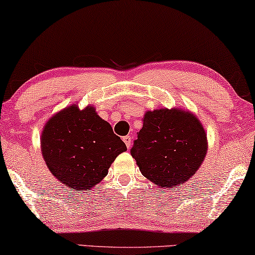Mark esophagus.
I'll return each instance as SVG.
<instances>
[{"label":"esophagus","mask_w":255,"mask_h":255,"mask_svg":"<svg viewBox=\"0 0 255 255\" xmlns=\"http://www.w3.org/2000/svg\"><path fill=\"white\" fill-rule=\"evenodd\" d=\"M123 141L125 142V144H127V147L130 148L131 142H132V136L131 135H125V136H123Z\"/></svg>","instance_id":"34e87169"}]
</instances>
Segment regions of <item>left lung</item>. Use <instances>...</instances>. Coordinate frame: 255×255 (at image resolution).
<instances>
[{
  "mask_svg": "<svg viewBox=\"0 0 255 255\" xmlns=\"http://www.w3.org/2000/svg\"><path fill=\"white\" fill-rule=\"evenodd\" d=\"M131 148L141 173L160 188L185 183L202 165L206 133L197 117L182 109H156L143 116Z\"/></svg>",
  "mask_w": 255,
  "mask_h": 255,
  "instance_id": "obj_1",
  "label": "left lung"
}]
</instances>
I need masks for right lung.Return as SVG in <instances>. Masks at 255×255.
<instances>
[{
	"label": "right lung",
	"mask_w": 255,
	"mask_h": 255,
	"mask_svg": "<svg viewBox=\"0 0 255 255\" xmlns=\"http://www.w3.org/2000/svg\"><path fill=\"white\" fill-rule=\"evenodd\" d=\"M41 148L51 173L76 190L97 186L117 156L127 150L95 107L88 106L81 111L76 105L62 109L46 122Z\"/></svg>",
	"instance_id": "right-lung-1"
}]
</instances>
